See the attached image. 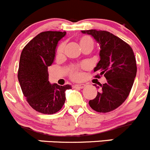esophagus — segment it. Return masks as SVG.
<instances>
[{"instance_id":"34e87169","label":"esophagus","mask_w":150,"mask_h":150,"mask_svg":"<svg viewBox=\"0 0 150 150\" xmlns=\"http://www.w3.org/2000/svg\"><path fill=\"white\" fill-rule=\"evenodd\" d=\"M85 87V84H76L74 86V87H76V88H80V89H82Z\"/></svg>"}]
</instances>
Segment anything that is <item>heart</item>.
<instances>
[{
  "label": "heart",
  "mask_w": 150,
  "mask_h": 150,
  "mask_svg": "<svg viewBox=\"0 0 150 150\" xmlns=\"http://www.w3.org/2000/svg\"><path fill=\"white\" fill-rule=\"evenodd\" d=\"M79 45L81 47V49L87 48V47H90V48H93L94 47V41H93V38L89 35H82L81 37H80L79 38ZM65 50V44H61L57 48V52H56V54L57 56H61L62 54L64 52ZM81 76L79 72H78L76 71V69H73L71 71V77L74 79H78L79 77Z\"/></svg>",
  "instance_id": "b5f03b06"
}]
</instances>
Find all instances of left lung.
Segmentation results:
<instances>
[{
  "label": "left lung",
  "mask_w": 150,
  "mask_h": 150,
  "mask_svg": "<svg viewBox=\"0 0 150 150\" xmlns=\"http://www.w3.org/2000/svg\"><path fill=\"white\" fill-rule=\"evenodd\" d=\"M81 33L91 35L100 44V60L94 71L100 72L97 78L104 75L107 79L89 105L98 112H109L119 107L130 93L137 71L134 53L129 44L108 31L88 30Z\"/></svg>",
  "instance_id": "1"
}]
</instances>
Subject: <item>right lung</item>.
<instances>
[{
    "label": "right lung",
    "mask_w": 150,
    "mask_h": 150,
    "mask_svg": "<svg viewBox=\"0 0 150 150\" xmlns=\"http://www.w3.org/2000/svg\"><path fill=\"white\" fill-rule=\"evenodd\" d=\"M66 32L45 31L34 37L23 48L20 59L18 80L30 106L37 112L52 115L66 101V90L71 88L49 81L48 67L52 64L57 43Z\"/></svg>",
    "instance_id": "add662e5"
}]
</instances>
